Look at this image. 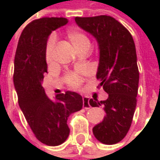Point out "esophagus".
I'll return each instance as SVG.
<instances>
[{
	"mask_svg": "<svg viewBox=\"0 0 160 160\" xmlns=\"http://www.w3.org/2000/svg\"><path fill=\"white\" fill-rule=\"evenodd\" d=\"M83 101V108L85 109H89L91 108V105H90V99L88 97H83L82 99Z\"/></svg>",
	"mask_w": 160,
	"mask_h": 160,
	"instance_id": "esophagus-1",
	"label": "esophagus"
}]
</instances>
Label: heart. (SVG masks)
Returning <instances> with one entry per match:
<instances>
[{
	"label": "heart",
	"instance_id": "b5f03b06",
	"mask_svg": "<svg viewBox=\"0 0 160 160\" xmlns=\"http://www.w3.org/2000/svg\"><path fill=\"white\" fill-rule=\"evenodd\" d=\"M68 37L69 39V41L71 42L72 45L75 47V49L78 51L81 47L85 46V45H90V42L88 40V38L86 37V35L84 33H82L81 31L76 29V28H71L68 31ZM54 42L55 40L53 37H51L49 39L48 42H47V46H46V51H45V56H46V60L47 62H51L52 58V51H53V46H54ZM81 81V77L78 74H70L68 76V82L69 85L76 87L78 86Z\"/></svg>",
	"mask_w": 160,
	"mask_h": 160
}]
</instances>
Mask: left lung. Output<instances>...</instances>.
<instances>
[{
  "instance_id": "obj_1",
  "label": "left lung",
  "mask_w": 160,
  "mask_h": 160,
  "mask_svg": "<svg viewBox=\"0 0 160 160\" xmlns=\"http://www.w3.org/2000/svg\"><path fill=\"white\" fill-rule=\"evenodd\" d=\"M75 22L97 42L96 79L108 93L104 101L90 99L92 108L104 106L106 111L104 119L92 128L93 135L102 144H117L130 130L137 102L139 71L132 36L109 16L75 17Z\"/></svg>"
}]
</instances>
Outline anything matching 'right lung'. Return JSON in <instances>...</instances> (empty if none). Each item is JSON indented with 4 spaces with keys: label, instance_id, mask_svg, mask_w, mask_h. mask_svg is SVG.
Returning <instances> with one entry per match:
<instances>
[{
    "label": "right lung",
    "instance_id": "obj_1",
    "mask_svg": "<svg viewBox=\"0 0 160 160\" xmlns=\"http://www.w3.org/2000/svg\"><path fill=\"white\" fill-rule=\"evenodd\" d=\"M64 17H43L29 23L22 31L15 56L14 84L18 104L36 138L42 144L56 146L69 135L68 117L83 107L76 92L50 99L42 82L47 73L45 51L52 31L66 25Z\"/></svg>",
    "mask_w": 160,
    "mask_h": 160
}]
</instances>
